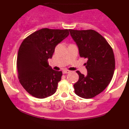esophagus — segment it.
<instances>
[{
	"label": "esophagus",
	"mask_w": 129,
	"mask_h": 129,
	"mask_svg": "<svg viewBox=\"0 0 129 129\" xmlns=\"http://www.w3.org/2000/svg\"><path fill=\"white\" fill-rule=\"evenodd\" d=\"M62 73H63V74L69 73H70V71L69 70H64L62 71Z\"/></svg>",
	"instance_id": "34e87169"
}]
</instances>
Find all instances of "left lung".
Returning a JSON list of instances; mask_svg holds the SVG:
<instances>
[{
	"instance_id": "obj_1",
	"label": "left lung",
	"mask_w": 129,
	"mask_h": 129,
	"mask_svg": "<svg viewBox=\"0 0 129 129\" xmlns=\"http://www.w3.org/2000/svg\"><path fill=\"white\" fill-rule=\"evenodd\" d=\"M85 63L87 75L76 71L79 80L73 85L75 92L85 99L94 98L106 89L113 78L115 60L113 49L104 37L93 29H69Z\"/></svg>"
}]
</instances>
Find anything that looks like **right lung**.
<instances>
[{
    "mask_svg": "<svg viewBox=\"0 0 129 129\" xmlns=\"http://www.w3.org/2000/svg\"><path fill=\"white\" fill-rule=\"evenodd\" d=\"M69 35V29L42 28L23 41L18 51L17 69L19 81L29 94L45 98L56 92L61 79V71L49 66L56 46Z\"/></svg>",
    "mask_w": 129,
    "mask_h": 129,
    "instance_id": "add662e5",
    "label": "right lung"
}]
</instances>
